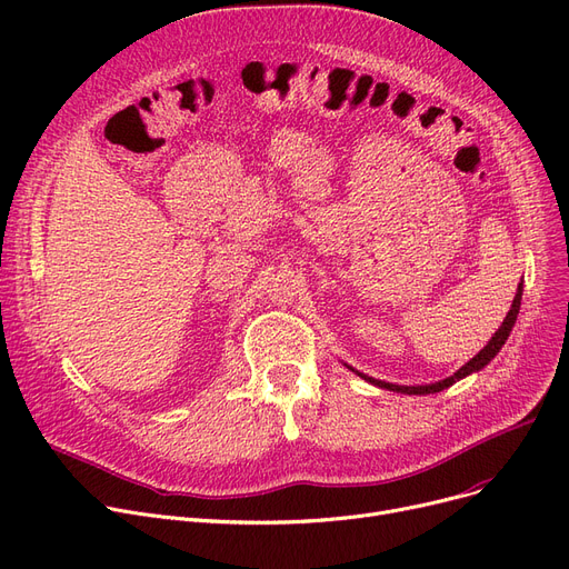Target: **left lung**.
<instances>
[{"label":"left lung","instance_id":"8db88e82","mask_svg":"<svg viewBox=\"0 0 569 569\" xmlns=\"http://www.w3.org/2000/svg\"><path fill=\"white\" fill-rule=\"evenodd\" d=\"M521 292H523V286L519 283V290H517V297H515V302H512V309H510V313H507V318H505V322L500 325V330L493 335V339L477 352L472 360L468 362V365H463L455 376H450V378H445V380H440V382H433V385H417V387H406V385H392V382H382V380H376V378H369V376H365V373H360L365 380H369V382H373V385H378V387H385V390H392V392H401V395H433V392H440V390H445V387H450L452 382H457V380H461V378H466L468 373H472V371H480L482 367H487L493 357H496V352L502 348V343L507 341V337H510V332H512V327H515V320H517V313H519V307H521Z\"/></svg>","mask_w":569,"mask_h":569}]
</instances>
